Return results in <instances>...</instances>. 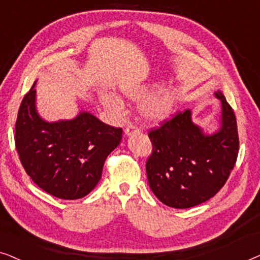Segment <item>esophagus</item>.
<instances>
[{"instance_id":"esophagus-1","label":"esophagus","mask_w":260,"mask_h":260,"mask_svg":"<svg viewBox=\"0 0 260 260\" xmlns=\"http://www.w3.org/2000/svg\"><path fill=\"white\" fill-rule=\"evenodd\" d=\"M124 133H125L126 136H130V135H134V134H140V129L135 125H127L125 127V130H124Z\"/></svg>"}]
</instances>
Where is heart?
<instances>
[{
  "instance_id": "1",
  "label": "heart",
  "mask_w": 260,
  "mask_h": 260,
  "mask_svg": "<svg viewBox=\"0 0 260 260\" xmlns=\"http://www.w3.org/2000/svg\"><path fill=\"white\" fill-rule=\"evenodd\" d=\"M151 85H138V86H125L122 93L129 99H141L151 91ZM175 91L170 87H162L144 99L140 105V115L145 122L158 123L165 120L170 115L175 104ZM102 102L112 112L119 113L123 110V103L118 97L112 94H103Z\"/></svg>"
}]
</instances>
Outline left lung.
Masks as SVG:
<instances>
[{
	"label": "left lung",
	"mask_w": 260,
	"mask_h": 260,
	"mask_svg": "<svg viewBox=\"0 0 260 260\" xmlns=\"http://www.w3.org/2000/svg\"><path fill=\"white\" fill-rule=\"evenodd\" d=\"M221 126L207 135L191 120L190 110L177 112L149 133L152 152L147 161L148 182L162 204L190 208L214 197L223 187L239 151L237 118L225 95Z\"/></svg>",
	"instance_id": "obj_1"
}]
</instances>
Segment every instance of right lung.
<instances>
[{
    "instance_id": "1",
    "label": "right lung",
    "mask_w": 260,
    "mask_h": 260,
    "mask_svg": "<svg viewBox=\"0 0 260 260\" xmlns=\"http://www.w3.org/2000/svg\"><path fill=\"white\" fill-rule=\"evenodd\" d=\"M35 84L21 103L15 145L28 176L46 193L77 200L93 190L105 159L122 141V127L110 126L90 112L46 122L35 108Z\"/></svg>"
}]
</instances>
